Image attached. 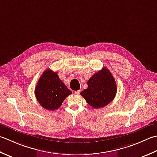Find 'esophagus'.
<instances>
[{
  "label": "esophagus",
  "instance_id": "esophagus-1",
  "mask_svg": "<svg viewBox=\"0 0 157 157\" xmlns=\"http://www.w3.org/2000/svg\"><path fill=\"white\" fill-rule=\"evenodd\" d=\"M75 94H76V95H79V94H80V93H81V91H80V90L75 91Z\"/></svg>",
  "mask_w": 157,
  "mask_h": 157
}]
</instances>
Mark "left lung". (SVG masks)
<instances>
[{
	"mask_svg": "<svg viewBox=\"0 0 157 157\" xmlns=\"http://www.w3.org/2000/svg\"><path fill=\"white\" fill-rule=\"evenodd\" d=\"M88 87L81 95L92 108H100L114 100L117 87L113 75L105 67L94 74L87 81Z\"/></svg>",
	"mask_w": 157,
	"mask_h": 157,
	"instance_id": "left-lung-1",
	"label": "left lung"
}]
</instances>
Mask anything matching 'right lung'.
<instances>
[{
  "mask_svg": "<svg viewBox=\"0 0 157 157\" xmlns=\"http://www.w3.org/2000/svg\"><path fill=\"white\" fill-rule=\"evenodd\" d=\"M34 93L40 105L48 110L58 109L63 100L72 94L57 73L48 69L40 76Z\"/></svg>",
  "mask_w": 157,
  "mask_h": 157,
  "instance_id": "add662e5",
  "label": "right lung"
}]
</instances>
